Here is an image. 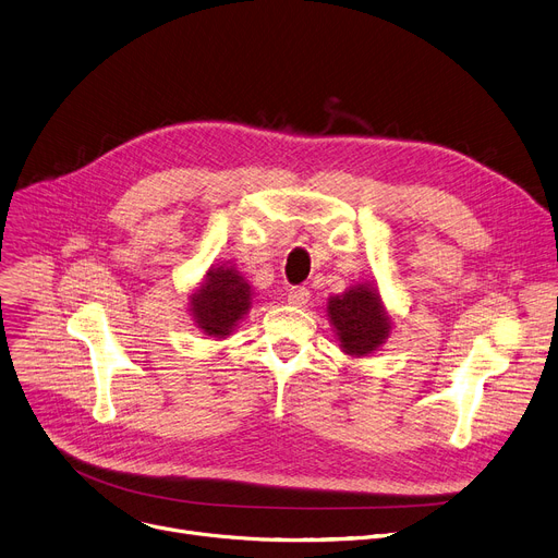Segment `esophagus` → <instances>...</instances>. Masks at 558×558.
Wrapping results in <instances>:
<instances>
[{
    "mask_svg": "<svg viewBox=\"0 0 558 558\" xmlns=\"http://www.w3.org/2000/svg\"><path fill=\"white\" fill-rule=\"evenodd\" d=\"M308 300H311V292H308V288H304V286H292V288L288 290V302H290L292 306H306Z\"/></svg>",
    "mask_w": 558,
    "mask_h": 558,
    "instance_id": "1",
    "label": "esophagus"
}]
</instances>
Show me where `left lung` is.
<instances>
[{"label": "left lung", "mask_w": 558, "mask_h": 558, "mask_svg": "<svg viewBox=\"0 0 558 558\" xmlns=\"http://www.w3.org/2000/svg\"><path fill=\"white\" fill-rule=\"evenodd\" d=\"M329 317L342 349L351 355L374 353L387 340L391 329L389 317L380 304V294L365 283L331 298Z\"/></svg>", "instance_id": "obj_1"}]
</instances>
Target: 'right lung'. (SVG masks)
Listing matches in <instances>:
<instances>
[{
    "mask_svg": "<svg viewBox=\"0 0 558 558\" xmlns=\"http://www.w3.org/2000/svg\"><path fill=\"white\" fill-rule=\"evenodd\" d=\"M250 308V286L234 268H211L205 283L191 298L195 322L207 336L225 338Z\"/></svg>",
    "mask_w": 558,
    "mask_h": 558,
    "instance_id": "1",
    "label": "right lung"
}]
</instances>
